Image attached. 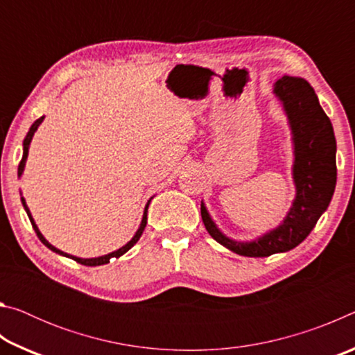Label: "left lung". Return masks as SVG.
<instances>
[{
    "mask_svg": "<svg viewBox=\"0 0 355 355\" xmlns=\"http://www.w3.org/2000/svg\"><path fill=\"white\" fill-rule=\"evenodd\" d=\"M274 94L284 106L294 147L293 180L296 197L285 219L254 241H235L219 230L205 203L200 205L202 220L211 238L244 257H269L299 245L327 209L336 184L334 128L313 87L304 78L285 75L274 84Z\"/></svg>",
    "mask_w": 355,
    "mask_h": 355,
    "instance_id": "left-lung-1",
    "label": "left lung"
}]
</instances>
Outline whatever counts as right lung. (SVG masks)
Segmentation results:
<instances>
[{
  "label": "right lung",
  "mask_w": 355,
  "mask_h": 355,
  "mask_svg": "<svg viewBox=\"0 0 355 355\" xmlns=\"http://www.w3.org/2000/svg\"><path fill=\"white\" fill-rule=\"evenodd\" d=\"M42 122H44V117H40V119L35 120V122L31 125V128H29L28 135H26V137H25V141H23V158H21L20 164H19V177H21L23 171H25V164H26L28 152H29V144H31V141H33V136H34L35 131H37L39 125H40ZM150 200H152V199H150ZM150 200L147 202L146 209H144V216H142L141 225H139V228H137V232L135 233V236L131 238V241H128L127 244L122 245V248L117 249V250H114V252H111V254H107V255H101V257H97V258H80V257H73V255H70V254H65V252L56 249L55 245H51L50 243L46 241V239L44 238V235H42L40 230L37 228V225H35V222H34V219H33L31 211H29V208H28V205H26L25 199H23V197H21L23 208H25V211H26V214H28V218H29V220H31L33 228L35 230V233H37V236H39L40 241L44 243V244L46 245V248L50 249V250L56 252V254H59V255H64V257H67V258H71V260H75L76 263H81V264H84V266H100V264H106V263H110L111 258H119V257H122V255L125 254V252H128L131 248H133V245H135L137 241H139V238H141V235H142L144 228H146V225H147V209H148V205H150Z\"/></svg>",
  "instance_id": "add662e5"
}]
</instances>
